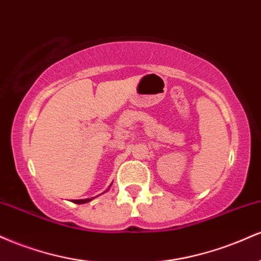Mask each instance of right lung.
Segmentation results:
<instances>
[{"label":"right lung","instance_id":"1","mask_svg":"<svg viewBox=\"0 0 261 261\" xmlns=\"http://www.w3.org/2000/svg\"><path fill=\"white\" fill-rule=\"evenodd\" d=\"M94 199V197H92V199H82V200H73L74 203H86V202H89L92 201V200Z\"/></svg>","mask_w":261,"mask_h":261}]
</instances>
